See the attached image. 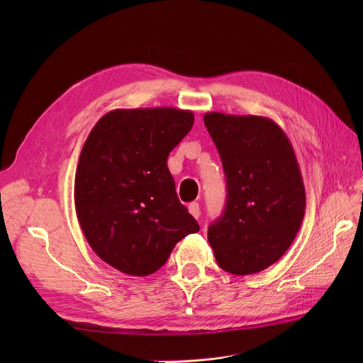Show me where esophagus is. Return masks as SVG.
<instances>
[{
  "mask_svg": "<svg viewBox=\"0 0 363 363\" xmlns=\"http://www.w3.org/2000/svg\"><path fill=\"white\" fill-rule=\"evenodd\" d=\"M188 212L191 213L196 219H199L200 218V206H199V203H191L188 206Z\"/></svg>",
  "mask_w": 363,
  "mask_h": 363,
  "instance_id": "obj_1",
  "label": "esophagus"
}]
</instances>
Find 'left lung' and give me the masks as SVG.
<instances>
[{
    "instance_id": "left-lung-1",
    "label": "left lung",
    "mask_w": 363,
    "mask_h": 363,
    "mask_svg": "<svg viewBox=\"0 0 363 363\" xmlns=\"http://www.w3.org/2000/svg\"><path fill=\"white\" fill-rule=\"evenodd\" d=\"M204 125L226 177V206L208 226V242L223 271L260 272L289 250L306 208L293 145L263 116L211 111Z\"/></svg>"
}]
</instances>
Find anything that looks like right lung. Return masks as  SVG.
Here are the masks:
<instances>
[{
    "label": "right lung",
    "mask_w": 363,
    "mask_h": 363,
    "mask_svg": "<svg viewBox=\"0 0 363 363\" xmlns=\"http://www.w3.org/2000/svg\"><path fill=\"white\" fill-rule=\"evenodd\" d=\"M193 123L189 110L116 108L89 132L76 167V216L91 249L114 269L155 274L178 241L200 230L167 169Z\"/></svg>",
    "instance_id": "right-lung-1"
}]
</instances>
